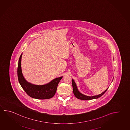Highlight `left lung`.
Segmentation results:
<instances>
[{
    "mask_svg": "<svg viewBox=\"0 0 130 130\" xmlns=\"http://www.w3.org/2000/svg\"><path fill=\"white\" fill-rule=\"evenodd\" d=\"M72 85H73V93H74V95L75 96V97L77 98L78 99L81 100H93V99H98L99 97H101V96H102L105 93V92L107 91V89L106 90H105L104 92H103L102 93H101L100 94L98 95L93 96H88L84 95L81 93H80L79 92L78 90V89H77L76 84L74 80L73 79H72Z\"/></svg>",
    "mask_w": 130,
    "mask_h": 130,
    "instance_id": "8db88e82",
    "label": "left lung"
}]
</instances>
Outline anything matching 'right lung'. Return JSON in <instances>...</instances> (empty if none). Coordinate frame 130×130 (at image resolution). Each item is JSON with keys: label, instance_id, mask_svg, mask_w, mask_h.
Masks as SVG:
<instances>
[{"label": "right lung", "instance_id": "1", "mask_svg": "<svg viewBox=\"0 0 130 130\" xmlns=\"http://www.w3.org/2000/svg\"><path fill=\"white\" fill-rule=\"evenodd\" d=\"M22 53L19 60L17 68V75L19 83L21 86L28 95L35 99L39 100H46L53 97L57 91V85L62 77H57L52 80L47 84L43 85H36L27 82L23 77L21 61Z\"/></svg>", "mask_w": 130, "mask_h": 130}]
</instances>
